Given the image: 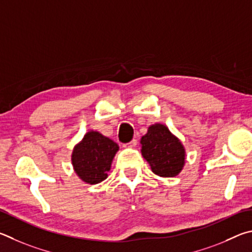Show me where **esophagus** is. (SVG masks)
I'll return each mask as SVG.
<instances>
[{
	"label": "esophagus",
	"instance_id": "1",
	"mask_svg": "<svg viewBox=\"0 0 252 252\" xmlns=\"http://www.w3.org/2000/svg\"><path fill=\"white\" fill-rule=\"evenodd\" d=\"M136 145H137V140L133 139L130 143L124 145V147H125V148H134V147H136Z\"/></svg>",
	"mask_w": 252,
	"mask_h": 252
}]
</instances>
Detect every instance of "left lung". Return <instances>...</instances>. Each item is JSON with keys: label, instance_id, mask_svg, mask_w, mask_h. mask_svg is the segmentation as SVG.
<instances>
[{"label": "left lung", "instance_id": "8db88e82", "mask_svg": "<svg viewBox=\"0 0 252 252\" xmlns=\"http://www.w3.org/2000/svg\"><path fill=\"white\" fill-rule=\"evenodd\" d=\"M140 153L159 177H175L186 164V149L180 139L164 124L148 127L140 139Z\"/></svg>", "mask_w": 252, "mask_h": 252}]
</instances>
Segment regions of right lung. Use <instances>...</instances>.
<instances>
[{"mask_svg": "<svg viewBox=\"0 0 252 252\" xmlns=\"http://www.w3.org/2000/svg\"><path fill=\"white\" fill-rule=\"evenodd\" d=\"M118 145L99 131L88 130L72 152V165L75 174L84 183L96 185L108 177V171Z\"/></svg>", "mask_w": 252, "mask_h": 252, "instance_id": "add662e5", "label": "right lung"}]
</instances>
